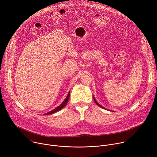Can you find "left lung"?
<instances>
[{
  "instance_id": "8db88e82",
  "label": "left lung",
  "mask_w": 157,
  "mask_h": 157,
  "mask_svg": "<svg viewBox=\"0 0 157 157\" xmlns=\"http://www.w3.org/2000/svg\"><path fill=\"white\" fill-rule=\"evenodd\" d=\"M94 101H95V102H96V104H97V105H98V106H99V107H102V108H103V109H104V107H102V105H100V104H98V102H96V100H95V99H94Z\"/></svg>"
}]
</instances>
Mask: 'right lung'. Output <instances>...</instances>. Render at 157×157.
<instances>
[{
	"mask_svg": "<svg viewBox=\"0 0 157 157\" xmlns=\"http://www.w3.org/2000/svg\"><path fill=\"white\" fill-rule=\"evenodd\" d=\"M70 93L69 92V93H68V96H66V99H64V101L62 102V104H61V105H59L58 107H56V108H55V109H53V110H52V111L49 112V113H46V114H44V115H49V114H53V113H56V111H58V110H61V109H63V107L66 105L67 102H68V99H69V98H70Z\"/></svg>",
	"mask_w": 157,
	"mask_h": 157,
	"instance_id": "1",
	"label": "right lung"
}]
</instances>
